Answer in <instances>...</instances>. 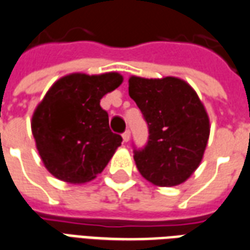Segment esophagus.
Here are the masks:
<instances>
[{
  "instance_id": "1",
  "label": "esophagus",
  "mask_w": 250,
  "mask_h": 250,
  "mask_svg": "<svg viewBox=\"0 0 250 250\" xmlns=\"http://www.w3.org/2000/svg\"><path fill=\"white\" fill-rule=\"evenodd\" d=\"M130 139H131V132L127 130L125 134H123V140H125V143H127V142H130Z\"/></svg>"
}]
</instances>
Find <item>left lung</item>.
Returning a JSON list of instances; mask_svg holds the SVG:
<instances>
[{"label": "left lung", "mask_w": 250, "mask_h": 250, "mask_svg": "<svg viewBox=\"0 0 250 250\" xmlns=\"http://www.w3.org/2000/svg\"><path fill=\"white\" fill-rule=\"evenodd\" d=\"M128 92L148 125V143L135 151L140 175L156 187L187 182L200 166L209 139V116L189 83L177 77L131 75Z\"/></svg>", "instance_id": "obj_1"}]
</instances>
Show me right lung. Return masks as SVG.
<instances>
[{"mask_svg":"<svg viewBox=\"0 0 250 250\" xmlns=\"http://www.w3.org/2000/svg\"><path fill=\"white\" fill-rule=\"evenodd\" d=\"M123 82L116 71L71 73L55 81L31 116V132L46 169L68 184L99 175L122 144L101 99Z\"/></svg>","mask_w":250,"mask_h":250,"instance_id":"1","label":"right lung"}]
</instances>
